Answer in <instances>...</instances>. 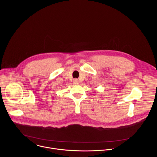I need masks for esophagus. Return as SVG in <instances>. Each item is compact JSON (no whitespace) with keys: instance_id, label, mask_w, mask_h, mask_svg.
<instances>
[{"instance_id":"34e87169","label":"esophagus","mask_w":157,"mask_h":157,"mask_svg":"<svg viewBox=\"0 0 157 157\" xmlns=\"http://www.w3.org/2000/svg\"><path fill=\"white\" fill-rule=\"evenodd\" d=\"M73 82L75 84H78L79 83V81L77 79H73Z\"/></svg>"}]
</instances>
